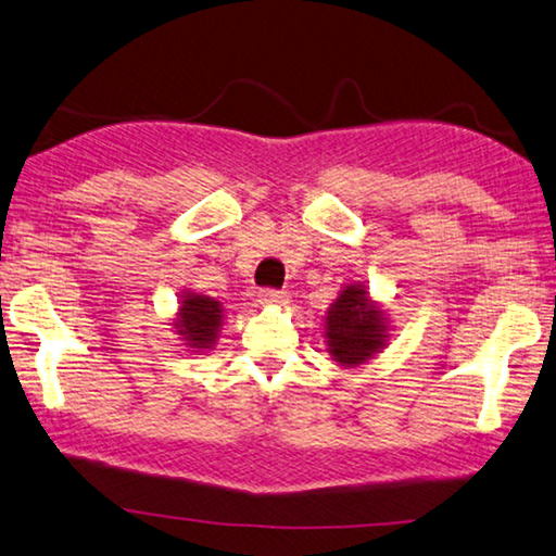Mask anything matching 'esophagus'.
Returning <instances> with one entry per match:
<instances>
[{
    "mask_svg": "<svg viewBox=\"0 0 556 556\" xmlns=\"http://www.w3.org/2000/svg\"><path fill=\"white\" fill-rule=\"evenodd\" d=\"M258 298L263 305H286L288 303V295L283 293V290H273V288H263Z\"/></svg>",
    "mask_w": 556,
    "mask_h": 556,
    "instance_id": "obj_1",
    "label": "esophagus"
}]
</instances>
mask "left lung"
Instances as JSON below:
<instances>
[{
  "instance_id": "left-lung-1",
  "label": "left lung",
  "mask_w": 556,
  "mask_h": 556,
  "mask_svg": "<svg viewBox=\"0 0 556 556\" xmlns=\"http://www.w3.org/2000/svg\"><path fill=\"white\" fill-rule=\"evenodd\" d=\"M389 320L362 283L340 290L325 315L327 352L340 367H359L387 348Z\"/></svg>"
}]
</instances>
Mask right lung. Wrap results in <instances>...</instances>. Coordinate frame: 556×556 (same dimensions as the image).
I'll return each instance as SVG.
<instances>
[{
    "label": "right lung",
    "mask_w": 556,
    "mask_h": 556,
    "mask_svg": "<svg viewBox=\"0 0 556 556\" xmlns=\"http://www.w3.org/2000/svg\"><path fill=\"white\" fill-rule=\"evenodd\" d=\"M175 332L187 344L189 352L206 354L216 344L224 325V305L216 298L199 295L187 290L179 295V311L175 315Z\"/></svg>",
    "instance_id": "obj_1"
}]
</instances>
